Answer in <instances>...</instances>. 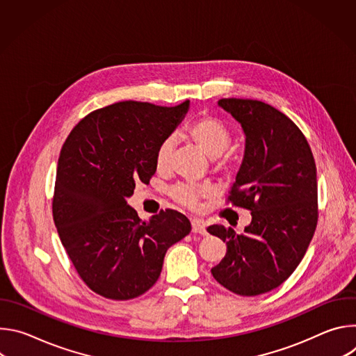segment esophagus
<instances>
[{"mask_svg": "<svg viewBox=\"0 0 356 356\" xmlns=\"http://www.w3.org/2000/svg\"><path fill=\"white\" fill-rule=\"evenodd\" d=\"M191 231H193L194 234H201V235H206V234H207L206 224L202 222L201 220H197V218H194V220L191 221Z\"/></svg>", "mask_w": 356, "mask_h": 356, "instance_id": "1", "label": "esophagus"}]
</instances>
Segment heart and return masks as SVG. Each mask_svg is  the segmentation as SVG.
Listing matches in <instances>:
<instances>
[{
    "label": "heart",
    "mask_w": 356,
    "mask_h": 356,
    "mask_svg": "<svg viewBox=\"0 0 356 356\" xmlns=\"http://www.w3.org/2000/svg\"><path fill=\"white\" fill-rule=\"evenodd\" d=\"M184 138L188 139L207 158L214 161L218 159L228 149L232 135L227 125L220 120L210 115H202L187 125L184 129ZM173 146V136H168L161 142L156 150V168L159 170H166L169 168ZM207 194V188L188 186H177L172 191L173 198L187 207H194L197 204V200Z\"/></svg>",
    "instance_id": "obj_1"
}]
</instances>
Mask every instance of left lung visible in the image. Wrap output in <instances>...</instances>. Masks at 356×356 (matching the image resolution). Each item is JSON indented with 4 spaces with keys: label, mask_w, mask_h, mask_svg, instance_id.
Returning a JSON list of instances; mask_svg holds the SVG:
<instances>
[{
    "label": "left lung",
    "mask_w": 356,
    "mask_h": 356,
    "mask_svg": "<svg viewBox=\"0 0 356 356\" xmlns=\"http://www.w3.org/2000/svg\"><path fill=\"white\" fill-rule=\"evenodd\" d=\"M218 107L245 135L229 200L250 210L252 221L242 234L218 224L207 228L227 243L211 273L232 293L258 296L279 287L310 245L318 220L316 162L307 139L275 107L242 98H222Z\"/></svg>",
    "instance_id": "obj_1"
}]
</instances>
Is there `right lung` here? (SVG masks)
Returning <instances> with one entry per match:
<instances>
[{
  "instance_id": "right-lung-1",
  "label": "right lung",
  "mask_w": 356,
  "mask_h": 356,
  "mask_svg": "<svg viewBox=\"0 0 356 356\" xmlns=\"http://www.w3.org/2000/svg\"><path fill=\"white\" fill-rule=\"evenodd\" d=\"M190 101L158 107L122 101L84 117L58 162L54 220L83 282L97 294L129 300L161 276L168 249L191 231L175 210L147 221L128 206L135 184L156 172V150L184 120Z\"/></svg>"
}]
</instances>
